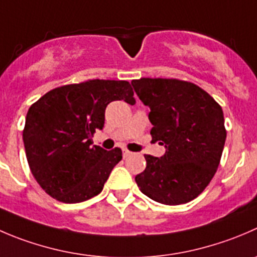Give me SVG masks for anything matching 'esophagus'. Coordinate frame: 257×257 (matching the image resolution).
<instances>
[{
    "instance_id": "34e87169",
    "label": "esophagus",
    "mask_w": 257,
    "mask_h": 257,
    "mask_svg": "<svg viewBox=\"0 0 257 257\" xmlns=\"http://www.w3.org/2000/svg\"><path fill=\"white\" fill-rule=\"evenodd\" d=\"M132 154V152L126 151V149H123V157L124 158H126V157H129Z\"/></svg>"
}]
</instances>
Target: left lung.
I'll list each match as a JSON object with an SVG mask.
<instances>
[{
    "instance_id": "1",
    "label": "left lung",
    "mask_w": 257,
    "mask_h": 257,
    "mask_svg": "<svg viewBox=\"0 0 257 257\" xmlns=\"http://www.w3.org/2000/svg\"><path fill=\"white\" fill-rule=\"evenodd\" d=\"M134 91L149 106L154 142L166 153L144 158L137 174L139 189L163 205L187 203L202 193L215 176L226 141L222 108L203 89L177 79L142 78Z\"/></svg>"
}]
</instances>
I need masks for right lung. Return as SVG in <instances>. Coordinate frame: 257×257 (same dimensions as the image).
I'll return each instance as SVG.
<instances>
[{
    "instance_id": "right-lung-1",
    "label": "right lung",
    "mask_w": 257,
    "mask_h": 257,
    "mask_svg": "<svg viewBox=\"0 0 257 257\" xmlns=\"http://www.w3.org/2000/svg\"><path fill=\"white\" fill-rule=\"evenodd\" d=\"M124 80H88L52 89L30 106L22 132L31 173L52 198L78 203L99 195L121 149L93 146L114 100L136 104Z\"/></svg>"
}]
</instances>
